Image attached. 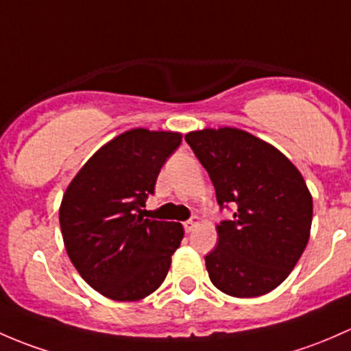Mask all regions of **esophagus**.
Returning <instances> with one entry per match:
<instances>
[{"label": "esophagus", "mask_w": 351, "mask_h": 351, "mask_svg": "<svg viewBox=\"0 0 351 351\" xmlns=\"http://www.w3.org/2000/svg\"><path fill=\"white\" fill-rule=\"evenodd\" d=\"M199 216H193V218L191 219H187V221H184V230L187 231V233H189V231H193V228L194 226H197L199 225Z\"/></svg>", "instance_id": "obj_1"}]
</instances>
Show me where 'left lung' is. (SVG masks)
<instances>
[{"label":"left lung","mask_w":351,"mask_h":351,"mask_svg":"<svg viewBox=\"0 0 351 351\" xmlns=\"http://www.w3.org/2000/svg\"><path fill=\"white\" fill-rule=\"evenodd\" d=\"M186 142L211 177L218 204L234 208L204 256L209 279L233 298L274 291L309 241L313 197L304 177L282 152L245 130H196Z\"/></svg>","instance_id":"8db88e82"}]
</instances>
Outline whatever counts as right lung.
<instances>
[{
  "mask_svg": "<svg viewBox=\"0 0 351 351\" xmlns=\"http://www.w3.org/2000/svg\"><path fill=\"white\" fill-rule=\"evenodd\" d=\"M179 132L133 128L114 136L67 186L59 209L72 265L104 298L132 302L160 287L184 238L180 223L143 218Z\"/></svg>",
  "mask_w": 351,
  "mask_h": 351,
  "instance_id": "obj_1",
  "label": "right lung"
}]
</instances>
